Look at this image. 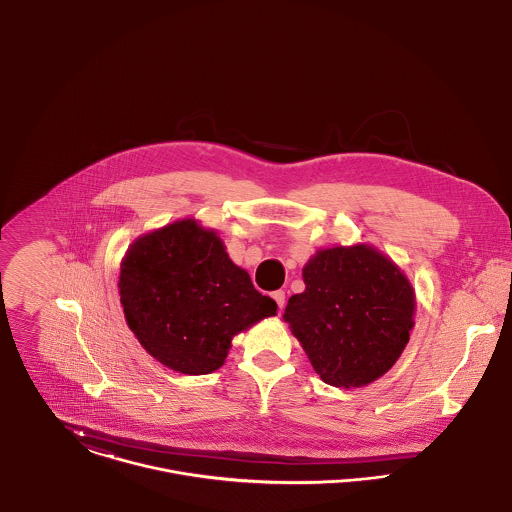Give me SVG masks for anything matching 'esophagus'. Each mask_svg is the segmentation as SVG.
<instances>
[{
    "label": "esophagus",
    "instance_id": "34e87169",
    "mask_svg": "<svg viewBox=\"0 0 512 512\" xmlns=\"http://www.w3.org/2000/svg\"><path fill=\"white\" fill-rule=\"evenodd\" d=\"M273 298H275V302L278 304V310H282L284 308V292L276 290V292H273Z\"/></svg>",
    "mask_w": 512,
    "mask_h": 512
}]
</instances>
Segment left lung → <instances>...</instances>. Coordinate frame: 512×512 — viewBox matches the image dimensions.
Returning a JSON list of instances; mask_svg holds the SVG:
<instances>
[{"mask_svg":"<svg viewBox=\"0 0 512 512\" xmlns=\"http://www.w3.org/2000/svg\"><path fill=\"white\" fill-rule=\"evenodd\" d=\"M302 276L306 290L288 300L282 317L319 378L349 390L384 376L415 325L407 276L366 243L319 249Z\"/></svg>","mask_w":512,"mask_h":512,"instance_id":"left-lung-1","label":"left lung"}]
</instances>
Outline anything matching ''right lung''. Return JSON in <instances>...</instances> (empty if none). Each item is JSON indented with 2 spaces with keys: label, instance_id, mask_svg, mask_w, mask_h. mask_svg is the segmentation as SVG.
<instances>
[{
  "label": "right lung",
  "instance_id": "add662e5",
  "mask_svg": "<svg viewBox=\"0 0 512 512\" xmlns=\"http://www.w3.org/2000/svg\"><path fill=\"white\" fill-rule=\"evenodd\" d=\"M118 292L140 345L189 376L218 370L234 335L276 314L218 234L193 218L138 237L120 263Z\"/></svg>",
  "mask_w": 512,
  "mask_h": 512
}]
</instances>
